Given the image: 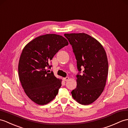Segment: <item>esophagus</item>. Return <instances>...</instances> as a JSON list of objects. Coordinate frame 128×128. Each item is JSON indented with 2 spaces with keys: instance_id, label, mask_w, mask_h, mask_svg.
<instances>
[{
  "instance_id": "obj_1",
  "label": "esophagus",
  "mask_w": 128,
  "mask_h": 128,
  "mask_svg": "<svg viewBox=\"0 0 128 128\" xmlns=\"http://www.w3.org/2000/svg\"><path fill=\"white\" fill-rule=\"evenodd\" d=\"M69 79V77H66V78H63V80L64 81H67Z\"/></svg>"
}]
</instances>
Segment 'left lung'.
<instances>
[{
    "label": "left lung",
    "instance_id": "1",
    "mask_svg": "<svg viewBox=\"0 0 128 128\" xmlns=\"http://www.w3.org/2000/svg\"><path fill=\"white\" fill-rule=\"evenodd\" d=\"M72 46L79 71L72 96L82 105L94 102L104 90L108 71V57L99 41L85 33L65 34ZM82 68L84 70L81 75Z\"/></svg>",
    "mask_w": 128,
    "mask_h": 128
}]
</instances>
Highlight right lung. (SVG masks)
Listing matches in <instances>:
<instances>
[{
  "instance_id": "add662e5",
  "label": "right lung",
  "mask_w": 128,
  "mask_h": 128,
  "mask_svg": "<svg viewBox=\"0 0 128 128\" xmlns=\"http://www.w3.org/2000/svg\"><path fill=\"white\" fill-rule=\"evenodd\" d=\"M68 44L61 35L50 34L35 38L23 49L18 67L20 81L26 96L37 104L46 105L57 95L62 80L46 69H50V61Z\"/></svg>"
}]
</instances>
